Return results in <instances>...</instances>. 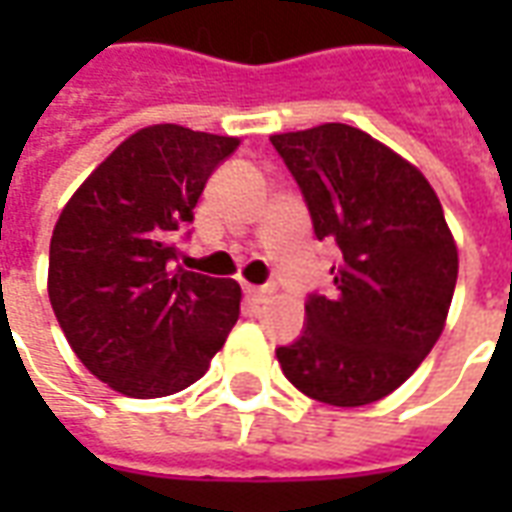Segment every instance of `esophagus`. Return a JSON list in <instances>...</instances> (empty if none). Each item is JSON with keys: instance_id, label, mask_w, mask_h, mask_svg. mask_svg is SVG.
<instances>
[{"instance_id": "1", "label": "esophagus", "mask_w": 512, "mask_h": 512, "mask_svg": "<svg viewBox=\"0 0 512 512\" xmlns=\"http://www.w3.org/2000/svg\"><path fill=\"white\" fill-rule=\"evenodd\" d=\"M244 293H246V299H249V301H255V304H263V301L268 299V293H271V290L257 288V285H246Z\"/></svg>"}]
</instances>
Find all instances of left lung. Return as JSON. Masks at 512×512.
I'll return each instance as SVG.
<instances>
[{"instance_id":"left-lung-1","label":"left lung","mask_w":512,"mask_h":512,"mask_svg":"<svg viewBox=\"0 0 512 512\" xmlns=\"http://www.w3.org/2000/svg\"><path fill=\"white\" fill-rule=\"evenodd\" d=\"M318 238L337 241L332 296H310L307 329L277 348L299 392L354 408L395 392L444 332L458 246L428 178L365 131L323 123L274 134Z\"/></svg>"}]
</instances>
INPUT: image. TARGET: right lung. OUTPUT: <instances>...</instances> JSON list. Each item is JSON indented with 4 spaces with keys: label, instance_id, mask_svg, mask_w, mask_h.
Instances as JSON below:
<instances>
[{
    "label": "right lung",
    "instance_id": "add662e5",
    "mask_svg": "<svg viewBox=\"0 0 512 512\" xmlns=\"http://www.w3.org/2000/svg\"><path fill=\"white\" fill-rule=\"evenodd\" d=\"M238 136L139 128L65 202L49 249V301L65 340L126 397H167L205 376L241 312L235 279L172 266L205 180Z\"/></svg>",
    "mask_w": 512,
    "mask_h": 512
}]
</instances>
